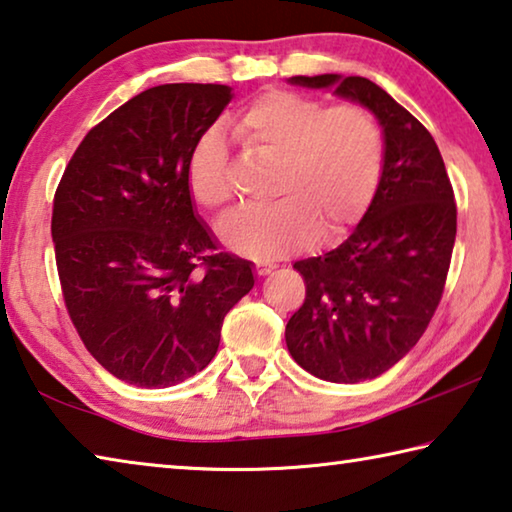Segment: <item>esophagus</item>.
I'll return each instance as SVG.
<instances>
[{
	"label": "esophagus",
	"mask_w": 512,
	"mask_h": 512,
	"mask_svg": "<svg viewBox=\"0 0 512 512\" xmlns=\"http://www.w3.org/2000/svg\"><path fill=\"white\" fill-rule=\"evenodd\" d=\"M273 268H275L273 264H257L255 271H257V275H271Z\"/></svg>",
	"instance_id": "34e87169"
}]
</instances>
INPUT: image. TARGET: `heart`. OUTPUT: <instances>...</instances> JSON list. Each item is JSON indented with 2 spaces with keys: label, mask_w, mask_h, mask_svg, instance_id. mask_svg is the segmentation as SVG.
<instances>
[{
  "label": "heart",
  "mask_w": 512,
  "mask_h": 512,
  "mask_svg": "<svg viewBox=\"0 0 512 512\" xmlns=\"http://www.w3.org/2000/svg\"><path fill=\"white\" fill-rule=\"evenodd\" d=\"M241 149L275 160L268 194L277 201L239 212L221 225V237L237 253L273 257L305 246L334 244L348 235L377 194L384 171V133L361 103L325 101L273 90L250 101L232 126ZM187 185L205 210L232 203L228 151L216 133L196 144Z\"/></svg>",
  "instance_id": "heart-1"
}]
</instances>
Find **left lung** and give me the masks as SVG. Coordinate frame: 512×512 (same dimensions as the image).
Returning a JSON list of instances; mask_svg holds the SVG:
<instances>
[{
    "instance_id": "8db88e82",
    "label": "left lung",
    "mask_w": 512,
    "mask_h": 512,
    "mask_svg": "<svg viewBox=\"0 0 512 512\" xmlns=\"http://www.w3.org/2000/svg\"><path fill=\"white\" fill-rule=\"evenodd\" d=\"M291 83L334 88L375 112L384 128L377 194L339 248L293 264L305 302L284 332L298 366L357 384L393 368L436 314L456 239L454 189L431 133L379 85L339 74Z\"/></svg>"
}]
</instances>
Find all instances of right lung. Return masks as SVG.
I'll return each instance as SVG.
<instances>
[{
	"label": "right lung",
	"instance_id": "obj_1",
	"mask_svg": "<svg viewBox=\"0 0 512 512\" xmlns=\"http://www.w3.org/2000/svg\"><path fill=\"white\" fill-rule=\"evenodd\" d=\"M230 99L216 83L144 90L83 137L58 183L51 237L67 314L126 384L167 388L201 372L255 284L246 259L219 253L187 185Z\"/></svg>",
	"mask_w": 512,
	"mask_h": 512
}]
</instances>
